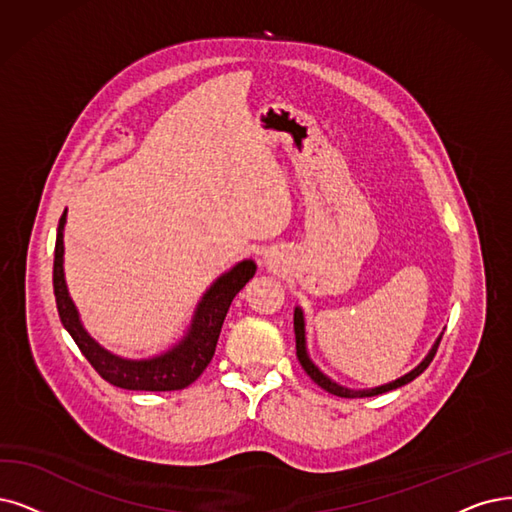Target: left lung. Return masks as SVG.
Segmentation results:
<instances>
[{
  "label": "left lung",
  "mask_w": 512,
  "mask_h": 512,
  "mask_svg": "<svg viewBox=\"0 0 512 512\" xmlns=\"http://www.w3.org/2000/svg\"><path fill=\"white\" fill-rule=\"evenodd\" d=\"M293 327H295L297 358H299L301 367H304V371L312 377V380H314L320 388L327 390V392H331V394H335V396H342V399H363V396H377V394H384V392L396 390V388H401V386H405V384L413 382L415 377L422 375V373L426 371V367L432 363V358H434V354H437V348H439V344H441V337H443V333H441V335L437 337V342H434V344H432V348L428 350V354L422 358V363H420L418 367H413L409 373L401 375L399 380H392V382H388V384L375 386V388L354 390V388H346V386H342V384L333 382L327 373H323V371H320V369L314 365V361H312L310 354H308V342H306V318H304V310H301L299 306L295 308V314H293Z\"/></svg>",
  "instance_id": "1"
}]
</instances>
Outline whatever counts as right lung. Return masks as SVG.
Listing matches in <instances>:
<instances>
[{
    "label": "right lung",
    "instance_id": "right-lung-1",
    "mask_svg": "<svg viewBox=\"0 0 512 512\" xmlns=\"http://www.w3.org/2000/svg\"><path fill=\"white\" fill-rule=\"evenodd\" d=\"M65 223L67 208L59 221V230H56L52 285L61 323L73 337V342L78 344L82 354L88 358V363L97 369V373L105 382L124 390L168 392L183 390L189 384H194L202 375V371L208 367V363H211L225 314L232 306V299L257 272L255 261H238L234 268L223 272L213 285L204 291L192 320H189V327L185 329L177 344L149 358H124L103 348L82 325L80 312L73 304L65 280Z\"/></svg>",
    "mask_w": 512,
    "mask_h": 512
}]
</instances>
